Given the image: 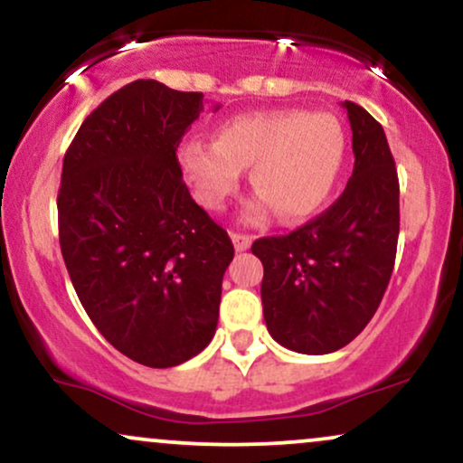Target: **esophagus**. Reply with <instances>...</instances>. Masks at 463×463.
Masks as SVG:
<instances>
[{"mask_svg": "<svg viewBox=\"0 0 463 463\" xmlns=\"http://www.w3.org/2000/svg\"><path fill=\"white\" fill-rule=\"evenodd\" d=\"M231 239L232 243H235L237 252H243V250H248L250 243H252V237L243 235V232H231Z\"/></svg>", "mask_w": 463, "mask_h": 463, "instance_id": "34e87169", "label": "esophagus"}]
</instances>
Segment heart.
<instances>
[{
  "label": "heart",
  "mask_w": 463,
  "mask_h": 463,
  "mask_svg": "<svg viewBox=\"0 0 463 463\" xmlns=\"http://www.w3.org/2000/svg\"><path fill=\"white\" fill-rule=\"evenodd\" d=\"M346 135L328 113L268 110L239 115L217 128L213 143L191 141L180 165L202 206L224 209L250 167L259 191L246 217L259 222L272 209L285 222L316 213L331 194L342 169Z\"/></svg>",
  "instance_id": "obj_1"
}]
</instances>
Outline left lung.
Wrapping results in <instances>:
<instances>
[{
    "label": "left lung",
    "mask_w": 463,
    "mask_h": 463,
    "mask_svg": "<svg viewBox=\"0 0 463 463\" xmlns=\"http://www.w3.org/2000/svg\"><path fill=\"white\" fill-rule=\"evenodd\" d=\"M354 169L337 200L289 235L261 237L263 317L280 346L302 354L344 348L372 320L396 261L398 174L383 126L344 102Z\"/></svg>",
    "instance_id": "obj_1"
}]
</instances>
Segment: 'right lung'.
<instances>
[{"instance_id": "add662e5", "label": "right lung", "mask_w": 463, "mask_h": 463, "mask_svg": "<svg viewBox=\"0 0 463 463\" xmlns=\"http://www.w3.org/2000/svg\"><path fill=\"white\" fill-rule=\"evenodd\" d=\"M202 93L135 80L73 137L58 189V235L84 311L147 368L202 353L220 317L231 237L191 198L176 150Z\"/></svg>"}]
</instances>
